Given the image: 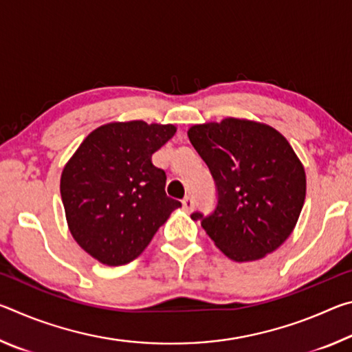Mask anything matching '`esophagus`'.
Masks as SVG:
<instances>
[{"mask_svg":"<svg viewBox=\"0 0 352 352\" xmlns=\"http://www.w3.org/2000/svg\"><path fill=\"white\" fill-rule=\"evenodd\" d=\"M182 204H183V208H184V210H186V211H192V210H194V199L189 197V195H188V197L183 199Z\"/></svg>","mask_w":352,"mask_h":352,"instance_id":"esophagus-1","label":"esophagus"}]
</instances>
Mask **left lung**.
<instances>
[{
    "mask_svg": "<svg viewBox=\"0 0 352 352\" xmlns=\"http://www.w3.org/2000/svg\"><path fill=\"white\" fill-rule=\"evenodd\" d=\"M190 144L216 182L210 216L192 212L236 262L264 258L294 231L306 199V174L284 136L267 124L226 118L192 126Z\"/></svg>",
    "mask_w": 352,
    "mask_h": 352,
    "instance_id": "left-lung-1",
    "label": "left lung"
}]
</instances>
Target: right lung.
Returning <instances> with one entry per match:
<instances>
[{
	"mask_svg": "<svg viewBox=\"0 0 352 352\" xmlns=\"http://www.w3.org/2000/svg\"><path fill=\"white\" fill-rule=\"evenodd\" d=\"M175 132L172 124H105L65 164L60 194L68 228L94 259L129 264L182 206L166 195V172L152 164V155Z\"/></svg>",
	"mask_w": 352,
	"mask_h": 352,
	"instance_id": "1",
	"label": "right lung"
}]
</instances>
